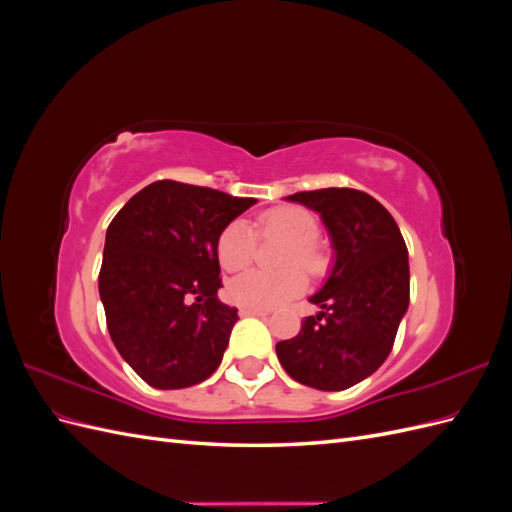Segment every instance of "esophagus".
Wrapping results in <instances>:
<instances>
[{"label": "esophagus", "mask_w": 512, "mask_h": 512, "mask_svg": "<svg viewBox=\"0 0 512 512\" xmlns=\"http://www.w3.org/2000/svg\"><path fill=\"white\" fill-rule=\"evenodd\" d=\"M239 316H269L267 309H256V307H241Z\"/></svg>", "instance_id": "esophagus-1"}]
</instances>
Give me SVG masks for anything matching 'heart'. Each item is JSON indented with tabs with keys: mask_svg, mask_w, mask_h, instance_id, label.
<instances>
[{
	"mask_svg": "<svg viewBox=\"0 0 512 512\" xmlns=\"http://www.w3.org/2000/svg\"><path fill=\"white\" fill-rule=\"evenodd\" d=\"M262 237H284L288 243L282 250V265L299 262L309 273H318L324 258L316 245L318 222L312 213L301 207H277L262 213L256 220ZM256 250V237L250 224L243 220L230 222L218 237L220 265L226 271H239L250 265ZM305 288V275L299 267H284L280 271L250 269L228 282V297L241 307L271 309L292 299Z\"/></svg>",
	"mask_w": 512,
	"mask_h": 512,
	"instance_id": "b5f03b06",
	"label": "heart"
}]
</instances>
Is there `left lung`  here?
Returning a JSON list of instances; mask_svg holds the SVG:
<instances>
[{"label":"left lung","instance_id":"1","mask_svg":"<svg viewBox=\"0 0 512 512\" xmlns=\"http://www.w3.org/2000/svg\"><path fill=\"white\" fill-rule=\"evenodd\" d=\"M320 213L335 250L324 286L309 297L322 312L275 346L286 374L318 391H344L389 356L410 303L408 247L374 196L324 188L286 196Z\"/></svg>","mask_w":512,"mask_h":512}]
</instances>
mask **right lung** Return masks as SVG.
Here are the masks:
<instances>
[{
	"label": "right lung",
	"mask_w": 512,
	"mask_h": 512,
	"mask_svg": "<svg viewBox=\"0 0 512 512\" xmlns=\"http://www.w3.org/2000/svg\"><path fill=\"white\" fill-rule=\"evenodd\" d=\"M254 203L164 179L134 194L108 226L98 277L106 327L153 389H188L220 367L239 316L218 299L215 245Z\"/></svg>",
	"instance_id": "obj_1"
}]
</instances>
